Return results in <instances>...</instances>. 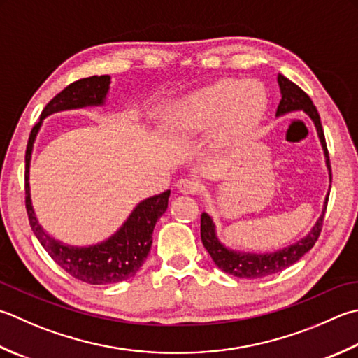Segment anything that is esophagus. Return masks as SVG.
<instances>
[{
	"label": "esophagus",
	"mask_w": 358,
	"mask_h": 358,
	"mask_svg": "<svg viewBox=\"0 0 358 358\" xmlns=\"http://www.w3.org/2000/svg\"><path fill=\"white\" fill-rule=\"evenodd\" d=\"M175 187H177L181 194H195L199 191V181H195L192 178H180L177 183H175Z\"/></svg>",
	"instance_id": "obj_1"
}]
</instances>
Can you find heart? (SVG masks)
<instances>
[{"mask_svg": "<svg viewBox=\"0 0 358 358\" xmlns=\"http://www.w3.org/2000/svg\"><path fill=\"white\" fill-rule=\"evenodd\" d=\"M265 110L267 93L261 83L225 79L167 105L161 122L175 141H187L215 129L214 147L225 150L256 127Z\"/></svg>", "mask_w": 358, "mask_h": 358, "instance_id": "heart-1", "label": "heart"}]
</instances>
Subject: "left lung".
Returning a JSON list of instances; mask_svg holds the SVG:
<instances>
[{"instance_id": "obj_1", "label": "left lung", "mask_w": 358, "mask_h": 358, "mask_svg": "<svg viewBox=\"0 0 358 358\" xmlns=\"http://www.w3.org/2000/svg\"><path fill=\"white\" fill-rule=\"evenodd\" d=\"M278 85H279V90H281V101H279V105H278L276 117L293 113V111H303V113H306L310 117L315 129H317L320 143L324 152L326 167L329 171V183H332L331 161H329L324 131H323V127H321V119L317 111V107L313 105L310 97L307 96L304 91L296 85V83H293L292 80L287 79L285 76L278 74ZM329 191H331V185H329ZM327 200H329V192L324 199L323 211H321V215L318 217L317 223H315L313 228L303 237V239L289 245V247L271 251V253H251V251H241V250H233L227 247V245L219 239V236H217V228L213 217L208 213H201L200 234H201L203 247H205L208 253L211 255L217 267H219L222 271L228 273L231 276L245 278V279H261V278H267L270 275H276V273L289 268L290 265L298 262L299 259L307 253V251L312 250L315 242L318 241L321 227H323Z\"/></svg>"}]
</instances>
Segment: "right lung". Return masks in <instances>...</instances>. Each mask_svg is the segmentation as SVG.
Segmentation results:
<instances>
[{"label": "right lung", "mask_w": 358, "mask_h": 358, "mask_svg": "<svg viewBox=\"0 0 358 358\" xmlns=\"http://www.w3.org/2000/svg\"><path fill=\"white\" fill-rule=\"evenodd\" d=\"M110 83V76H93L73 82L71 85L60 91L46 105L40 121L34 125L26 149V211L34 234L59 267L79 281L93 285L121 282L136 275L145 257L149 256L153 228L159 217L166 213L171 191L139 201L127 217V220L122 223V227L108 239L96 245H88V247H74V245L55 241L41 228L35 217L31 200L29 169L34 143L41 124H43V119L65 110L102 107L107 101Z\"/></svg>", "instance_id": "add662e5"}]
</instances>
